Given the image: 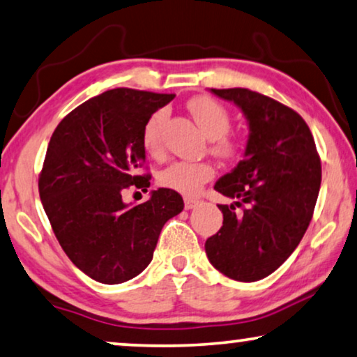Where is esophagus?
<instances>
[{"label": "esophagus", "instance_id": "obj_1", "mask_svg": "<svg viewBox=\"0 0 357 357\" xmlns=\"http://www.w3.org/2000/svg\"><path fill=\"white\" fill-rule=\"evenodd\" d=\"M197 204H199L197 199H192V197H185V199H184V207H185V210H192Z\"/></svg>", "mask_w": 357, "mask_h": 357}]
</instances>
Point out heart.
<instances>
[{
	"instance_id": "b5f03b06",
	"label": "heart",
	"mask_w": 357,
	"mask_h": 357,
	"mask_svg": "<svg viewBox=\"0 0 357 357\" xmlns=\"http://www.w3.org/2000/svg\"><path fill=\"white\" fill-rule=\"evenodd\" d=\"M189 113L212 142L213 153L231 157L234 144L228 139L229 114L218 102L210 97H194L188 103ZM167 121V112L158 109L147 119L142 129L145 152L158 155L162 152V130ZM215 176V168L207 162H173L158 173V183L185 195H195L205 183Z\"/></svg>"
}]
</instances>
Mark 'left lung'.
<instances>
[{"label":"left lung","mask_w":357,"mask_h":357,"mask_svg":"<svg viewBox=\"0 0 357 357\" xmlns=\"http://www.w3.org/2000/svg\"><path fill=\"white\" fill-rule=\"evenodd\" d=\"M248 119L243 160L215 183L234 199L218 205L223 227L207 239L210 264L228 278L257 281L293 254L312 220L322 167L310 129L294 109L249 89H210ZM244 206L236 215L234 205Z\"/></svg>","instance_id":"left-lung-1"}]
</instances>
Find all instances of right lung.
Wrapping results in <instances>:
<instances>
[{
    "mask_svg": "<svg viewBox=\"0 0 357 357\" xmlns=\"http://www.w3.org/2000/svg\"><path fill=\"white\" fill-rule=\"evenodd\" d=\"M172 93L113 89L73 109L50 139L38 192L54 236L71 262L98 283L118 284L152 262L158 236L183 212L173 189L129 205L123 190L145 189L142 129Z\"/></svg>",
    "mask_w": 357,
    "mask_h": 357,
    "instance_id": "right-lung-1",
    "label": "right lung"
}]
</instances>
